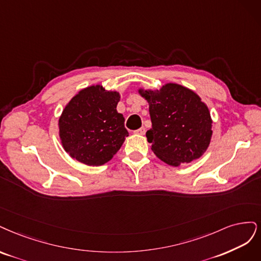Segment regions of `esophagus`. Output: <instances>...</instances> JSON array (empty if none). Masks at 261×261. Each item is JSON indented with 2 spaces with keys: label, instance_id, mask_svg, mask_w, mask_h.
I'll return each instance as SVG.
<instances>
[{
  "label": "esophagus",
  "instance_id": "34e87169",
  "mask_svg": "<svg viewBox=\"0 0 261 261\" xmlns=\"http://www.w3.org/2000/svg\"><path fill=\"white\" fill-rule=\"evenodd\" d=\"M134 133L140 134V136H144V134H145V128H140V129L134 131Z\"/></svg>",
  "mask_w": 261,
  "mask_h": 261
}]
</instances>
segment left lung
Segmentation results:
<instances>
[{
    "instance_id": "1",
    "label": "left lung",
    "mask_w": 261,
    "mask_h": 261,
    "mask_svg": "<svg viewBox=\"0 0 261 261\" xmlns=\"http://www.w3.org/2000/svg\"><path fill=\"white\" fill-rule=\"evenodd\" d=\"M149 105L152 129L146 132L154 154L178 167L203 155L212 140V117L207 105L186 87L167 83L161 90L140 89Z\"/></svg>"
}]
</instances>
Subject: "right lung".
Returning <instances> with one entry per match:
<instances>
[{
    "label": "right lung",
    "mask_w": 261,
    "mask_h": 261,
    "mask_svg": "<svg viewBox=\"0 0 261 261\" xmlns=\"http://www.w3.org/2000/svg\"><path fill=\"white\" fill-rule=\"evenodd\" d=\"M120 94L103 86L78 92L66 105L58 128L62 145L71 158L88 166H102L120 149L129 132L117 112Z\"/></svg>",
    "instance_id": "obj_1"
}]
</instances>
